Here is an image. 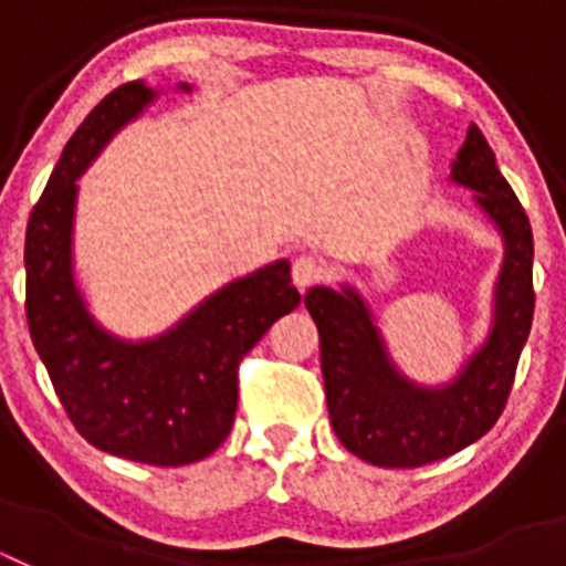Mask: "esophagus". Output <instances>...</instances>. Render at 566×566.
Returning a JSON list of instances; mask_svg holds the SVG:
<instances>
[{"label": "esophagus", "instance_id": "34e87169", "mask_svg": "<svg viewBox=\"0 0 566 566\" xmlns=\"http://www.w3.org/2000/svg\"><path fill=\"white\" fill-rule=\"evenodd\" d=\"M323 274H326V269H323V263H319V260L306 258V254L294 260L292 280H294V286H297L300 292H306L308 286L319 283V280H323Z\"/></svg>", "mask_w": 566, "mask_h": 566}]
</instances>
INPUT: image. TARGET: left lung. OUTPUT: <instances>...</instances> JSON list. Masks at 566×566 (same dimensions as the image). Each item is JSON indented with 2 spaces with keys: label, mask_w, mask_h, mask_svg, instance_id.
Here are the masks:
<instances>
[{
  "label": "left lung",
  "mask_w": 566,
  "mask_h": 566,
  "mask_svg": "<svg viewBox=\"0 0 566 566\" xmlns=\"http://www.w3.org/2000/svg\"><path fill=\"white\" fill-rule=\"evenodd\" d=\"M451 181L476 192L473 201L504 240L493 323L451 382L419 385L405 377L354 286H314L306 294L334 433L354 457L379 468H419L482 439L507 405L533 326V229L476 124L451 164Z\"/></svg>",
  "instance_id": "1"
}]
</instances>
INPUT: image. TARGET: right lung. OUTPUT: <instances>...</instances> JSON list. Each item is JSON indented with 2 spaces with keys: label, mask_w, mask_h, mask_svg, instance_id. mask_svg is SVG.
I'll return each mask as SVG.
<instances>
[{
  "label": "right lung",
  "mask_w": 566,
  "mask_h": 566,
  "mask_svg": "<svg viewBox=\"0 0 566 566\" xmlns=\"http://www.w3.org/2000/svg\"><path fill=\"white\" fill-rule=\"evenodd\" d=\"M175 90L189 93V84ZM158 90L115 87L73 133L24 238L28 326L70 422L93 448L129 462L178 468L229 437L238 408V365L274 319L294 312L289 260L232 280L149 339L109 334L87 308L73 272L78 178L115 133L135 122Z\"/></svg>",
  "instance_id": "add662e5"
}]
</instances>
